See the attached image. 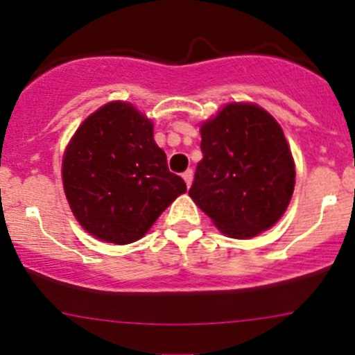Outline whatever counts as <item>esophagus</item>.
<instances>
[{"label": "esophagus", "instance_id": "1", "mask_svg": "<svg viewBox=\"0 0 355 355\" xmlns=\"http://www.w3.org/2000/svg\"><path fill=\"white\" fill-rule=\"evenodd\" d=\"M182 177H184V180H185V184H187V187H191L192 180H194V171H192V170L184 171V173H182Z\"/></svg>", "mask_w": 355, "mask_h": 355}]
</instances>
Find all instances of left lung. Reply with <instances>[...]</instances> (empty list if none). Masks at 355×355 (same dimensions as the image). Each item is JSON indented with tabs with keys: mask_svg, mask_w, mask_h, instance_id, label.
<instances>
[{
	"mask_svg": "<svg viewBox=\"0 0 355 355\" xmlns=\"http://www.w3.org/2000/svg\"><path fill=\"white\" fill-rule=\"evenodd\" d=\"M202 159L189 196L228 237L250 239L287 209L295 168L270 113L232 103L200 127Z\"/></svg>",
	"mask_w": 355,
	"mask_h": 355,
	"instance_id": "8db88e82",
	"label": "left lung"
}]
</instances>
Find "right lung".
Segmentation results:
<instances>
[{"label":"right lung","mask_w":355,"mask_h":355,"mask_svg":"<svg viewBox=\"0 0 355 355\" xmlns=\"http://www.w3.org/2000/svg\"><path fill=\"white\" fill-rule=\"evenodd\" d=\"M63 187L78 223L113 244L139 241L187 192L168 170L153 123L127 103H108L78 127L63 157Z\"/></svg>","instance_id":"obj_1"}]
</instances>
